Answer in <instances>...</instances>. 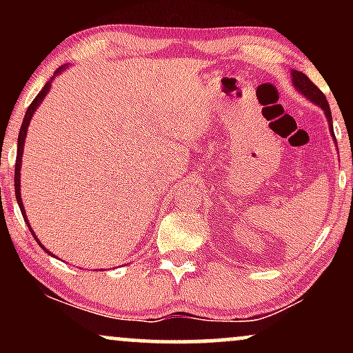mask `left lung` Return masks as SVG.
<instances>
[{"label": "left lung", "instance_id": "obj_1", "mask_svg": "<svg viewBox=\"0 0 353 353\" xmlns=\"http://www.w3.org/2000/svg\"><path fill=\"white\" fill-rule=\"evenodd\" d=\"M290 76H292V84L294 88L297 89L299 92L303 96L305 99H309L310 103H314L315 106H319L320 109L323 111V114H325L327 121H329V129H330V134L332 137H334L335 141V134H334V124H332V112H330V106L329 103H327L325 96H323V92L320 91V89L315 86L312 81L307 78L305 74L301 71H295L292 70V72H290ZM335 144H337V141H335Z\"/></svg>", "mask_w": 353, "mask_h": 353}]
</instances>
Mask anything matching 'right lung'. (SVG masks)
Instances as JSON below:
<instances>
[{
  "mask_svg": "<svg viewBox=\"0 0 353 353\" xmlns=\"http://www.w3.org/2000/svg\"><path fill=\"white\" fill-rule=\"evenodd\" d=\"M68 68V64H64V66H61L58 71L54 72V74H52V78L48 81L46 84H44V88L41 89V92H39L38 96H36L34 98V101L33 103L30 104V108L26 109V114H24V119H23V124H21V129H19V134H18V152H16V165H14V194H16V201H18V205H19V209H21V214H23V219H24V222H26L28 224V228H30V230H31V234H33V237L36 239V242H38L39 244V247H43L44 250H46L48 254L50 255H52L50 250L46 249V247H44L41 242H39V239L36 237V234H34V230L31 229V225H30V222H28V217H26V210H24V205H23V199H21V163H23V151H24V141H26V134H28V128H30V123H31V117H33V114L36 112V109L39 108V104L43 103V99L46 98V94L48 92H50V89H51V83H52V79L54 78H58V76L61 74V72H63L64 70H66Z\"/></svg>",
  "mask_w": 353,
  "mask_h": 353,
  "instance_id": "obj_1",
  "label": "right lung"
}]
</instances>
